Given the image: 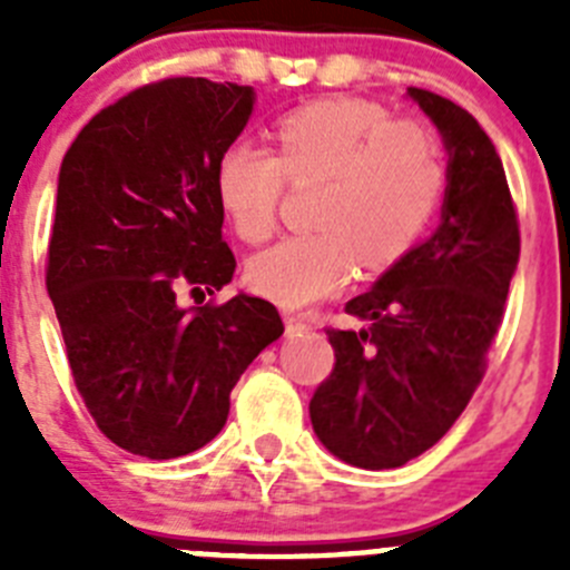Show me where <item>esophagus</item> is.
<instances>
[{
	"label": "esophagus",
	"instance_id": "esophagus-1",
	"mask_svg": "<svg viewBox=\"0 0 570 570\" xmlns=\"http://www.w3.org/2000/svg\"><path fill=\"white\" fill-rule=\"evenodd\" d=\"M285 325H288L291 334H299V331L308 328V320L302 314H291V311H285Z\"/></svg>",
	"mask_w": 570,
	"mask_h": 570
}]
</instances>
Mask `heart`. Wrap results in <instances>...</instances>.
Instances as JSON below:
<instances>
[{
    "mask_svg": "<svg viewBox=\"0 0 570 570\" xmlns=\"http://www.w3.org/2000/svg\"><path fill=\"white\" fill-rule=\"evenodd\" d=\"M311 183H320L316 230L282 239L248 265L250 288L288 308L340 291L356 262L382 271L414 248L445 196V150L420 119L331 97L279 116L274 150L236 139L214 170L216 199L250 245L274 236L288 185Z\"/></svg>",
    "mask_w": 570,
    "mask_h": 570,
    "instance_id": "obj_1",
    "label": "heart"
}]
</instances>
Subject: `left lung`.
Masks as SVG:
<instances>
[{
	"instance_id": "8db88e82",
	"label": "left lung",
	"mask_w": 570,
	"mask_h": 570,
	"mask_svg": "<svg viewBox=\"0 0 570 570\" xmlns=\"http://www.w3.org/2000/svg\"><path fill=\"white\" fill-rule=\"evenodd\" d=\"M407 94L445 136L442 225L347 302L362 328L325 331L336 362L311 400L322 445L371 471L425 454L465 411L520 259L517 205L485 130L440 94Z\"/></svg>"
}]
</instances>
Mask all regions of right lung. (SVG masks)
Masks as SVG:
<instances>
[{
    "label": "right lung",
    "instance_id": "1",
    "mask_svg": "<svg viewBox=\"0 0 570 570\" xmlns=\"http://www.w3.org/2000/svg\"><path fill=\"white\" fill-rule=\"evenodd\" d=\"M250 108L248 85L159 79L99 110L62 159L45 288L88 414L136 456L208 445L245 367L285 331L259 296L176 305L234 276L214 170Z\"/></svg>",
    "mask_w": 570,
    "mask_h": 570
}]
</instances>
